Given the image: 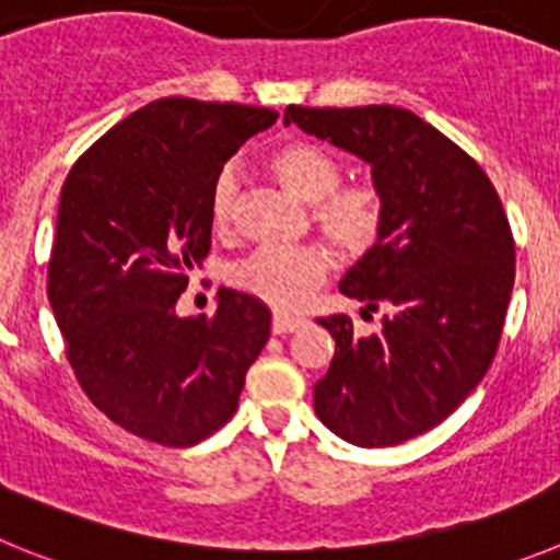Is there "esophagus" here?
I'll return each mask as SVG.
<instances>
[{
  "mask_svg": "<svg viewBox=\"0 0 560 560\" xmlns=\"http://www.w3.org/2000/svg\"><path fill=\"white\" fill-rule=\"evenodd\" d=\"M301 324H304L301 317L284 315V312H276V315H273V335H290V331L299 329Z\"/></svg>",
  "mask_w": 560,
  "mask_h": 560,
  "instance_id": "34e87169",
  "label": "esophagus"
}]
</instances>
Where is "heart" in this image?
Returning a JSON list of instances; mask_svg holds the SVG:
<instances>
[{
	"label": "heart",
	"mask_w": 560,
	"mask_h": 560,
	"mask_svg": "<svg viewBox=\"0 0 560 560\" xmlns=\"http://www.w3.org/2000/svg\"><path fill=\"white\" fill-rule=\"evenodd\" d=\"M268 167L295 198L310 203L317 234L346 259L371 254L385 231L387 203L376 184H346L342 164L335 153L315 142H287L276 148ZM240 206V180L231 167H223L211 184L209 220L218 234L234 229ZM324 250L304 248H256L231 265L229 281L279 310H295L312 290L326 279Z\"/></svg>",
	"instance_id": "b5f03b06"
}]
</instances>
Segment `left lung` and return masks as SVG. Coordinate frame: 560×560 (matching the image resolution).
Segmentation results:
<instances>
[{
	"mask_svg": "<svg viewBox=\"0 0 560 560\" xmlns=\"http://www.w3.org/2000/svg\"><path fill=\"white\" fill-rule=\"evenodd\" d=\"M284 122L360 155L385 192L380 243L340 281L362 317L385 310L382 329L317 320L335 357L315 412L357 446H396L455 412L497 357L516 276L511 223L480 164L412 110L287 105Z\"/></svg>",
	"mask_w": 560,
	"mask_h": 560,
	"instance_id": "left-lung-1",
	"label": "left lung"
}]
</instances>
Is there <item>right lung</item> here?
<instances>
[{"label": "right lung", "mask_w": 560, "mask_h": 560, "mask_svg": "<svg viewBox=\"0 0 560 560\" xmlns=\"http://www.w3.org/2000/svg\"><path fill=\"white\" fill-rule=\"evenodd\" d=\"M273 108L155 100L100 136L60 189L47 292L83 393L122 430L195 446L234 416L270 337V310L220 290L214 315L178 317L209 256L211 184Z\"/></svg>", "instance_id": "obj_1"}]
</instances>
